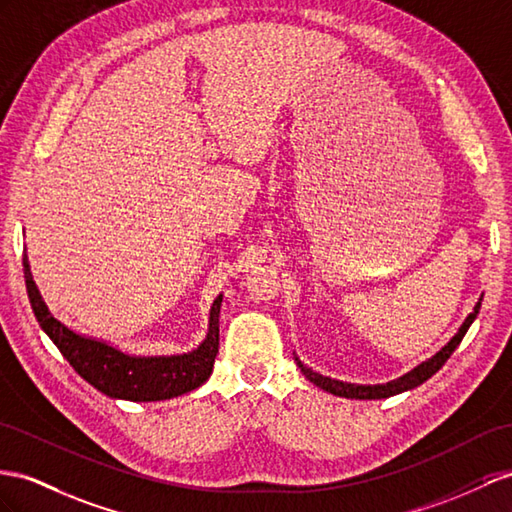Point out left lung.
<instances>
[{"label":"left lung","instance_id":"obj_1","mask_svg":"<svg viewBox=\"0 0 512 512\" xmlns=\"http://www.w3.org/2000/svg\"><path fill=\"white\" fill-rule=\"evenodd\" d=\"M480 305H482V298H478V303L474 307V311L469 313V316L465 318V322L461 324V329H458V333L450 339L448 344H445L435 357H430L428 361L419 363L417 368H413L411 372H406L404 376L396 378V381H389L385 385H355V383H344V381H337V378H329V376H322L318 372H313L311 368H307V365L300 361L296 357V363L300 372L305 374L307 381H311L316 387L324 389L333 393V396H339V398H355V400H381V398H389V396H396V393H402V391H409V389H415L417 385H422L424 381H428V378L441 370V365L450 359L452 352L456 350V346L463 342V337L467 333V329L471 326V322L476 320L478 311H480Z\"/></svg>","mask_w":512,"mask_h":512}]
</instances>
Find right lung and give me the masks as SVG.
I'll list each match as a JSON object with an SVG mask.
<instances>
[{
  "mask_svg": "<svg viewBox=\"0 0 512 512\" xmlns=\"http://www.w3.org/2000/svg\"><path fill=\"white\" fill-rule=\"evenodd\" d=\"M23 277L34 316L51 342L86 383L110 398L131 402L170 400L201 387L214 370L218 355V316L222 294L209 309L207 335L199 348L170 357H136L101 339L86 337L51 316L32 279L28 255H23Z\"/></svg>",
  "mask_w": 512,
  "mask_h": 512,
  "instance_id": "add662e5",
  "label": "right lung"
}]
</instances>
